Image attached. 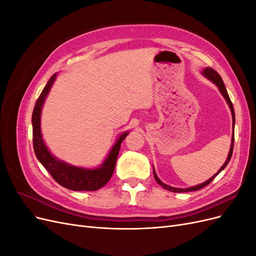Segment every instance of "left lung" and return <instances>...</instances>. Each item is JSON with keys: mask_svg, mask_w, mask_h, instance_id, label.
<instances>
[{"mask_svg": "<svg viewBox=\"0 0 256 256\" xmlns=\"http://www.w3.org/2000/svg\"><path fill=\"white\" fill-rule=\"evenodd\" d=\"M202 74L205 76L206 79H208L209 81H212L214 84H216V86H218V88H219V90H220V92H221V95L224 97V99L226 100V102H228V106H230V112H232V118H233V134H232L230 152H228V158H226V162H224L223 166L220 168L219 171L216 172L214 175H212V177H210L208 180H206V182H202V184H196V186H193V187H189V188H175V187H172V186H168V184H166L164 182H162L159 180V177L157 176L156 171H154V166H152V173H154V180H156V182H157L160 186H162V187H164V189H166V190H168V191H172V192H189V191H196V190H200V189L204 188L205 186H207L208 184H210V182H212V180H214V178L216 175H218L221 171H223V170L226 168L228 164L230 158H232V154H233V147H234V127H235V112H234L233 104H232L230 96H228V90H226V86H224V83H223V81H222V78L220 76V74L214 70V69H212V68H210V67H206V68H204L203 70H202Z\"/></svg>", "mask_w": 256, "mask_h": 256, "instance_id": "8db88e82", "label": "left lung"}]
</instances>
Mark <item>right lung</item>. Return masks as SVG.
<instances>
[{"label":"right lung","instance_id":"obj_1","mask_svg":"<svg viewBox=\"0 0 256 256\" xmlns=\"http://www.w3.org/2000/svg\"><path fill=\"white\" fill-rule=\"evenodd\" d=\"M58 74H54L48 83L46 84L40 96L38 97L35 104L33 115H32V126H33V145L34 152L38 161L44 166V168L51 174L54 180L58 182L64 188L74 191H96L110 180L113 175L116 160H118L120 144L124 138L129 134L128 131L122 132L112 146L108 156L102 161V164L97 168H88L82 166H76L67 164V162L53 156L49 148L46 145L40 127L42 111L52 85L56 79Z\"/></svg>","mask_w":256,"mask_h":256}]
</instances>
